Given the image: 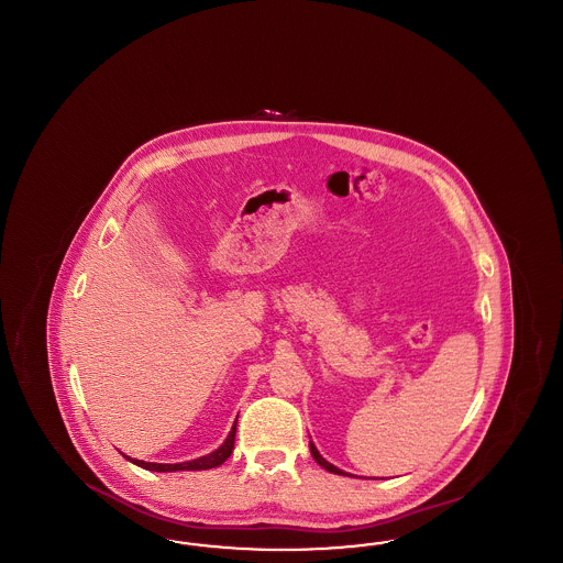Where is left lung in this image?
I'll return each mask as SVG.
<instances>
[{
  "label": "left lung",
  "instance_id": "8db88e82",
  "mask_svg": "<svg viewBox=\"0 0 563 563\" xmlns=\"http://www.w3.org/2000/svg\"><path fill=\"white\" fill-rule=\"evenodd\" d=\"M310 452H312V455H314V460H317V462H319V464H321L322 468H327V471H329V473H338V475H346V473H344V471H340V468H338V466H333V464H329V462H327V460H324V457H322V455L319 454V450H317V448H314V443H312V441H310Z\"/></svg>",
  "mask_w": 563,
  "mask_h": 563
}]
</instances>
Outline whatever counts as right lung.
<instances>
[{"instance_id": "right-lung-1", "label": "right lung", "mask_w": 563, "mask_h": 563, "mask_svg": "<svg viewBox=\"0 0 563 563\" xmlns=\"http://www.w3.org/2000/svg\"><path fill=\"white\" fill-rule=\"evenodd\" d=\"M234 437H236V424L232 427L228 439L223 441V445L217 452L202 455V457H196L191 462H184V464H156V462H143V460H133V457H129V460H133L134 464L141 466V468L156 471V473H166V471H205V468H214V466L223 464L230 457L232 450H234Z\"/></svg>"}]
</instances>
